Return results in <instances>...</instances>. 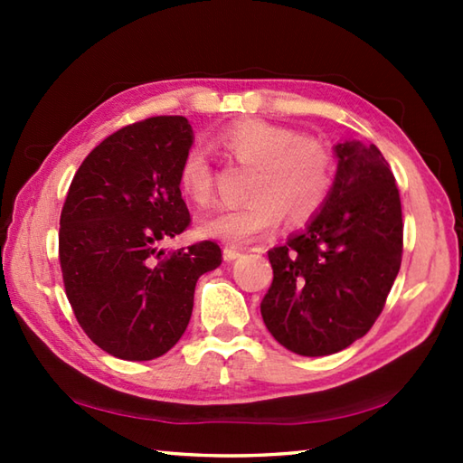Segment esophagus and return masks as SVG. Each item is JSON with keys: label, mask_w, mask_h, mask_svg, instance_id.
<instances>
[{"label": "esophagus", "mask_w": 463, "mask_h": 463, "mask_svg": "<svg viewBox=\"0 0 463 463\" xmlns=\"http://www.w3.org/2000/svg\"><path fill=\"white\" fill-rule=\"evenodd\" d=\"M241 257V250L237 247H224V261H234Z\"/></svg>", "instance_id": "1"}]
</instances>
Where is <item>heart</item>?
<instances>
[{"instance_id":"obj_1","label":"heart","mask_w":463,"mask_h":463,"mask_svg":"<svg viewBox=\"0 0 463 463\" xmlns=\"http://www.w3.org/2000/svg\"><path fill=\"white\" fill-rule=\"evenodd\" d=\"M213 146L239 165L250 167L247 203L222 208L200 224L203 237L245 245L279 226L281 218L304 224L315 218L335 184L331 146L317 137L265 120H237L216 132ZM185 200L208 206L214 200V169L202 148H190L177 171Z\"/></svg>"}]
</instances>
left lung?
Returning a JSON list of instances; mask_svg holds the SVG:
<instances>
[{
	"instance_id": "1",
	"label": "left lung",
	"mask_w": 463,
	"mask_h": 463,
	"mask_svg": "<svg viewBox=\"0 0 463 463\" xmlns=\"http://www.w3.org/2000/svg\"><path fill=\"white\" fill-rule=\"evenodd\" d=\"M333 192L307 231L268 250L273 281L261 317L279 345L304 357L362 339L382 315L402 261V206L375 145H336Z\"/></svg>"
}]
</instances>
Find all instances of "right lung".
Masks as SVG:
<instances>
[{"instance_id": "obj_1", "label": "right lung", "mask_w": 463, "mask_h": 463, "mask_svg": "<svg viewBox=\"0 0 463 463\" xmlns=\"http://www.w3.org/2000/svg\"><path fill=\"white\" fill-rule=\"evenodd\" d=\"M192 146L184 116H153L85 156L61 210L59 261L83 333L127 362L161 357L185 333L195 281L222 263L213 241L161 249L192 224L177 171Z\"/></svg>"}]
</instances>
